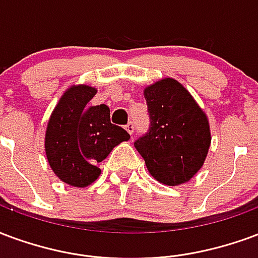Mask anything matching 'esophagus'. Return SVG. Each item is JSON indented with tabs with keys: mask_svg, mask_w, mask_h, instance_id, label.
I'll list each match as a JSON object with an SVG mask.
<instances>
[{
	"mask_svg": "<svg viewBox=\"0 0 258 258\" xmlns=\"http://www.w3.org/2000/svg\"><path fill=\"white\" fill-rule=\"evenodd\" d=\"M125 129H126L131 135H133V132H135V125H133V122H127L126 125H125Z\"/></svg>",
	"mask_w": 258,
	"mask_h": 258,
	"instance_id": "1",
	"label": "esophagus"
}]
</instances>
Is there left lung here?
Instances as JSON below:
<instances>
[{
    "mask_svg": "<svg viewBox=\"0 0 258 258\" xmlns=\"http://www.w3.org/2000/svg\"><path fill=\"white\" fill-rule=\"evenodd\" d=\"M148 131L135 140L148 172L159 183L178 185L202 168L210 146L208 118L189 92L165 78L144 89Z\"/></svg>",
    "mask_w": 258,
    "mask_h": 258,
    "instance_id": "1",
    "label": "left lung"
}]
</instances>
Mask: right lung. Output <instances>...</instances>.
Segmentation results:
<instances>
[{"instance_id": "obj_1", "label": "right lung", "mask_w": 258, "mask_h": 258, "mask_svg": "<svg viewBox=\"0 0 258 258\" xmlns=\"http://www.w3.org/2000/svg\"><path fill=\"white\" fill-rule=\"evenodd\" d=\"M95 88L71 86L54 107L45 135V151L54 174L74 187H86L100 174L97 163L131 135L110 121L106 104L89 106Z\"/></svg>"}]
</instances>
